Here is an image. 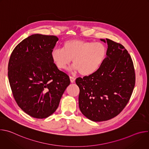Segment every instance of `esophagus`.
Listing matches in <instances>:
<instances>
[{"instance_id":"obj_1","label":"esophagus","mask_w":149,"mask_h":149,"mask_svg":"<svg viewBox=\"0 0 149 149\" xmlns=\"http://www.w3.org/2000/svg\"><path fill=\"white\" fill-rule=\"evenodd\" d=\"M70 81H71V82L73 83V82H75V78L74 77H70Z\"/></svg>"}]
</instances>
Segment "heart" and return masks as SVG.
<instances>
[{
  "instance_id": "1",
  "label": "heart",
  "mask_w": 149,
  "mask_h": 149,
  "mask_svg": "<svg viewBox=\"0 0 149 149\" xmlns=\"http://www.w3.org/2000/svg\"><path fill=\"white\" fill-rule=\"evenodd\" d=\"M107 48L101 42L84 41L78 39L67 40L63 48H55L51 58L56 66L65 69L73 60V69L82 75L96 72L105 59Z\"/></svg>"
}]
</instances>
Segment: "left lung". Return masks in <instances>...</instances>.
<instances>
[{
  "label": "left lung",
  "instance_id": "8db88e82",
  "mask_svg": "<svg viewBox=\"0 0 149 149\" xmlns=\"http://www.w3.org/2000/svg\"><path fill=\"white\" fill-rule=\"evenodd\" d=\"M106 57L94 73L76 79L79 88L80 111L89 120L111 119L125 107L135 86V72L130 54L120 44L107 39Z\"/></svg>",
  "mask_w": 149,
  "mask_h": 149
}]
</instances>
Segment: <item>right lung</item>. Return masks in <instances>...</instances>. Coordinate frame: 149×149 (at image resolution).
<instances>
[{"label": "right lung", "mask_w": 149, "mask_h": 149, "mask_svg": "<svg viewBox=\"0 0 149 149\" xmlns=\"http://www.w3.org/2000/svg\"><path fill=\"white\" fill-rule=\"evenodd\" d=\"M58 38L33 34L13 49L8 64V78L19 107L29 116L45 118L58 107L70 84L68 75L59 71L51 52Z\"/></svg>", "instance_id": "add662e5"}]
</instances>
